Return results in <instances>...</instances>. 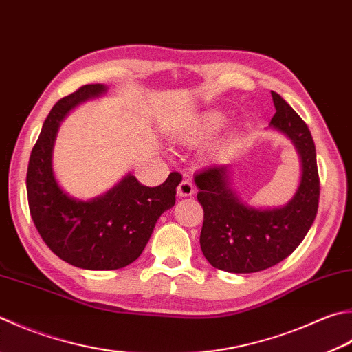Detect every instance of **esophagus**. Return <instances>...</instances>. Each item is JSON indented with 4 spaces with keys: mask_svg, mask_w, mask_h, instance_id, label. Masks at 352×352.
Instances as JSON below:
<instances>
[{
    "mask_svg": "<svg viewBox=\"0 0 352 352\" xmlns=\"http://www.w3.org/2000/svg\"><path fill=\"white\" fill-rule=\"evenodd\" d=\"M191 195H195V185L191 184L188 179H184V181L177 185V196L188 197Z\"/></svg>",
    "mask_w": 352,
    "mask_h": 352,
    "instance_id": "esophagus-1",
    "label": "esophagus"
}]
</instances>
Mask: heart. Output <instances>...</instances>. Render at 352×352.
Returning a JSON list of instances; mask_svg holds the SVG:
<instances>
[{
  "label": "heart",
  "instance_id": "obj_1",
  "mask_svg": "<svg viewBox=\"0 0 352 352\" xmlns=\"http://www.w3.org/2000/svg\"><path fill=\"white\" fill-rule=\"evenodd\" d=\"M223 121V118L221 113H207L201 121H199L197 127H196V135L205 138L213 135L214 131L221 127V124Z\"/></svg>",
  "mask_w": 352,
  "mask_h": 352
}]
</instances>
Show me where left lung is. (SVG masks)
<instances>
[{
  "mask_svg": "<svg viewBox=\"0 0 352 352\" xmlns=\"http://www.w3.org/2000/svg\"><path fill=\"white\" fill-rule=\"evenodd\" d=\"M271 96L276 113L270 125L293 141L302 161L294 197L282 208L257 210L237 199L230 165H211L195 176L204 208L202 253L214 268L228 273H257L282 262L299 247L319 208L320 181L311 131L280 95L271 91Z\"/></svg>",
  "mask_w": 352,
  "mask_h": 352,
  "instance_id": "left-lung-1",
  "label": "left lung"
}]
</instances>
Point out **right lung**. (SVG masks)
I'll return each instance as SVG.
<instances>
[{
	"label": "right lung",
	"mask_w": 352,
	"mask_h": 352,
	"mask_svg": "<svg viewBox=\"0 0 352 352\" xmlns=\"http://www.w3.org/2000/svg\"><path fill=\"white\" fill-rule=\"evenodd\" d=\"M104 91L102 84H87L53 105L32 148L25 177L30 216L45 245L73 267L99 271L124 268L141 256L159 216L175 205L182 181L173 171L159 187H145L129 175L89 202L59 188L52 170L59 122L75 105Z\"/></svg>",
	"instance_id": "add662e5"
}]
</instances>
